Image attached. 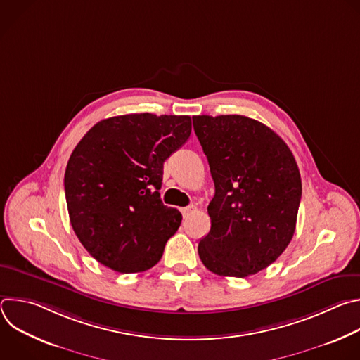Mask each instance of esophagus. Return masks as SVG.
Masks as SVG:
<instances>
[{"label":"esophagus","mask_w":360,"mask_h":360,"mask_svg":"<svg viewBox=\"0 0 360 360\" xmlns=\"http://www.w3.org/2000/svg\"><path fill=\"white\" fill-rule=\"evenodd\" d=\"M195 212H196V207H195V205H189V207H186V208L182 210L184 218H188L189 215H192V214H195Z\"/></svg>","instance_id":"obj_1"}]
</instances>
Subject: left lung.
Instances as JSON below:
<instances>
[{"mask_svg": "<svg viewBox=\"0 0 360 360\" xmlns=\"http://www.w3.org/2000/svg\"><path fill=\"white\" fill-rule=\"evenodd\" d=\"M192 120L215 184L208 205L211 231L199 240V258L219 276L258 274L279 258L295 233L302 181L293 153L252 118Z\"/></svg>", "mask_w": 360, "mask_h": 360, "instance_id": "obj_1", "label": "left lung"}]
</instances>
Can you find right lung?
<instances>
[{
  "label": "right lung",
  "mask_w": 360,
  "mask_h": 360,
  "mask_svg": "<svg viewBox=\"0 0 360 360\" xmlns=\"http://www.w3.org/2000/svg\"><path fill=\"white\" fill-rule=\"evenodd\" d=\"M191 117L129 114L95 124L64 178L75 235L104 266L136 274L157 265L182 215L161 200L164 162L191 135Z\"/></svg>",
  "instance_id": "add662e5"
}]
</instances>
